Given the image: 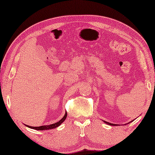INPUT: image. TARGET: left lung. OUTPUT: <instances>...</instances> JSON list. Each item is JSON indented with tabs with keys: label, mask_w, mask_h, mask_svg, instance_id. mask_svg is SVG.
Wrapping results in <instances>:
<instances>
[{
	"label": "left lung",
	"mask_w": 155,
	"mask_h": 155,
	"mask_svg": "<svg viewBox=\"0 0 155 155\" xmlns=\"http://www.w3.org/2000/svg\"><path fill=\"white\" fill-rule=\"evenodd\" d=\"M104 122H105L106 124H109V125H113V126H114V125H116V124H111V123H109V122H106L105 121H104Z\"/></svg>",
	"instance_id": "1"
}]
</instances>
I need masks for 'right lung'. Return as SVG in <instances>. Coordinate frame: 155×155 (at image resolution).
Segmentation results:
<instances>
[{"mask_svg": "<svg viewBox=\"0 0 155 155\" xmlns=\"http://www.w3.org/2000/svg\"><path fill=\"white\" fill-rule=\"evenodd\" d=\"M67 113L66 112L65 113L64 116L63 117V118L61 119L60 121H59L58 122H57L55 124H51V125H48V126H37V127H35V126H28V125H26L28 127L31 128H33V129H36V130H49V129H53V128H55L56 127H58L62 123L63 121L65 120V119L67 118Z\"/></svg>", "mask_w": 155, "mask_h": 155, "instance_id": "add662e5", "label": "right lung"}]
</instances>
